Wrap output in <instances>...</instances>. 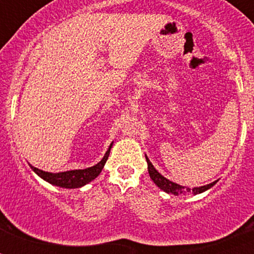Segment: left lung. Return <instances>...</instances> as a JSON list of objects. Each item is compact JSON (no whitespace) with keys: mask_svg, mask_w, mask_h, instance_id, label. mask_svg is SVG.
<instances>
[{"mask_svg":"<svg viewBox=\"0 0 254 254\" xmlns=\"http://www.w3.org/2000/svg\"><path fill=\"white\" fill-rule=\"evenodd\" d=\"M145 158H146L147 161V170H149V176L151 178V181L154 182L155 185L158 186L161 190L164 192H167V193L170 194H174V196H182V194H190V193H193V194H199L205 192V190H210L211 187H214L216 185V182H212L210 185H206V186H201V187H193V188H190V187H186V186H181L178 183H174V182L169 181L168 178H165L164 176H161L160 173L158 170L155 169V167L152 165L151 161L149 160L146 155H145Z\"/></svg>","mask_w":254,"mask_h":254,"instance_id":"left-lung-1","label":"left lung"}]
</instances>
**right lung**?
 <instances>
[{
  "mask_svg": "<svg viewBox=\"0 0 254 254\" xmlns=\"http://www.w3.org/2000/svg\"><path fill=\"white\" fill-rule=\"evenodd\" d=\"M112 146H113V142L109 145L107 152L104 154V156L102 158V160L98 164L93 165L90 168H85V169H75V170H67V172H58V173H51V172H44V170H40L38 168L33 167L31 164H29V167L31 168V170L37 174L38 177L43 179V181L48 182L52 186H57L60 188H81L85 185L90 183L91 181L96 178L102 173L103 168H104L105 163L108 160V156H109V152H111Z\"/></svg>",
  "mask_w": 254,
  "mask_h": 254,
  "instance_id": "right-lung-1",
  "label": "right lung"
}]
</instances>
